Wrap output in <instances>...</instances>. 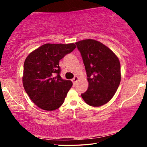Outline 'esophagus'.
Masks as SVG:
<instances>
[{"label":"esophagus","mask_w":147,"mask_h":147,"mask_svg":"<svg viewBox=\"0 0 147 147\" xmlns=\"http://www.w3.org/2000/svg\"><path fill=\"white\" fill-rule=\"evenodd\" d=\"M78 79H79V78H78V76H75V77H74L73 79L71 80V81H72V82H73V84H76V82H77Z\"/></svg>","instance_id":"esophagus-1"}]
</instances>
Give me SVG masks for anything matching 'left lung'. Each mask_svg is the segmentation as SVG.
I'll use <instances>...</instances> for the list:
<instances>
[{
  "label": "left lung",
  "instance_id": "8db88e82",
  "mask_svg": "<svg viewBox=\"0 0 147 147\" xmlns=\"http://www.w3.org/2000/svg\"><path fill=\"white\" fill-rule=\"evenodd\" d=\"M85 65L88 88L82 94L88 105L98 107L110 101L121 80L120 63L116 54L107 46L94 39L76 43Z\"/></svg>",
  "mask_w": 147,
  "mask_h": 147
}]
</instances>
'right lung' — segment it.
Returning a JSON list of instances; mask_svg holds the SVG:
<instances>
[{
	"instance_id": "right-lung-1",
	"label": "right lung",
	"mask_w": 147,
	"mask_h": 147,
	"mask_svg": "<svg viewBox=\"0 0 147 147\" xmlns=\"http://www.w3.org/2000/svg\"><path fill=\"white\" fill-rule=\"evenodd\" d=\"M76 47L74 43H46L30 53L24 63L23 87L35 105L52 111L63 104L72 86L59 75V60Z\"/></svg>"
}]
</instances>
